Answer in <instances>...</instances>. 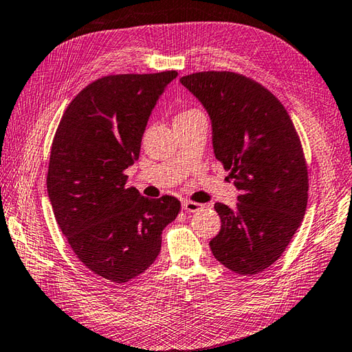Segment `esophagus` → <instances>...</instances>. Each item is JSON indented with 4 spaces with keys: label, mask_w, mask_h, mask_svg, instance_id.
<instances>
[{
    "label": "esophagus",
    "mask_w": 352,
    "mask_h": 352,
    "mask_svg": "<svg viewBox=\"0 0 352 352\" xmlns=\"http://www.w3.org/2000/svg\"><path fill=\"white\" fill-rule=\"evenodd\" d=\"M183 209L186 210V212H198V210H201L203 209V204H199V203H195V201H188V199H186V201H183Z\"/></svg>",
    "instance_id": "obj_1"
}]
</instances>
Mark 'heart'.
<instances>
[{"instance_id": "b5f03b06", "label": "heart", "mask_w": 352, "mask_h": 352, "mask_svg": "<svg viewBox=\"0 0 352 352\" xmlns=\"http://www.w3.org/2000/svg\"><path fill=\"white\" fill-rule=\"evenodd\" d=\"M197 116H201V113L198 111V109H192V108H189V109H183V111H180L177 114V117H175V120H186V119H192V117H197ZM174 120V122H175Z\"/></svg>"}]
</instances>
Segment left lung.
<instances>
[{
  "label": "left lung",
  "mask_w": 352,
  "mask_h": 352,
  "mask_svg": "<svg viewBox=\"0 0 352 352\" xmlns=\"http://www.w3.org/2000/svg\"><path fill=\"white\" fill-rule=\"evenodd\" d=\"M180 82L209 113L213 153L239 190L236 209L215 204L221 229L210 250L232 272L261 273L285 252L307 210L308 169L299 135L284 105L256 80L201 72Z\"/></svg>",
  "instance_id": "left-lung-1"
}]
</instances>
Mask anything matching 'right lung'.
<instances>
[{
  "label": "right lung",
  "instance_id": "1",
  "mask_svg": "<svg viewBox=\"0 0 352 352\" xmlns=\"http://www.w3.org/2000/svg\"><path fill=\"white\" fill-rule=\"evenodd\" d=\"M175 70L111 74L91 82L67 107L52 143L47 190L54 218L76 256L116 284L148 270L162 232L182 204L149 199L123 174L140 154L151 111Z\"/></svg>",
  "mask_w": 352,
  "mask_h": 352
}]
</instances>
